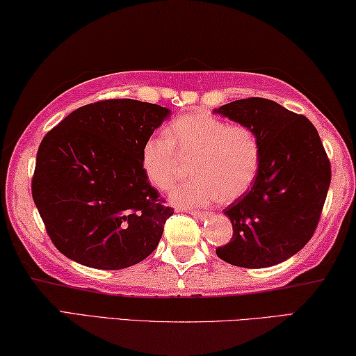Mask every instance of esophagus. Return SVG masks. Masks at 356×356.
<instances>
[{
    "mask_svg": "<svg viewBox=\"0 0 356 356\" xmlns=\"http://www.w3.org/2000/svg\"><path fill=\"white\" fill-rule=\"evenodd\" d=\"M189 214L195 219H208V217H211L209 211H189Z\"/></svg>",
    "mask_w": 356,
    "mask_h": 356,
    "instance_id": "1",
    "label": "esophagus"
}]
</instances>
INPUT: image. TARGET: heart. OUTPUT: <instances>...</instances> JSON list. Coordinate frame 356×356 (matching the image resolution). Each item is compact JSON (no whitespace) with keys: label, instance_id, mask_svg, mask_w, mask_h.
<instances>
[{"label":"heart","instance_id":"heart-1","mask_svg":"<svg viewBox=\"0 0 356 356\" xmlns=\"http://www.w3.org/2000/svg\"><path fill=\"white\" fill-rule=\"evenodd\" d=\"M165 136H152L140 153L143 175L159 191H168L192 164L189 179L170 194L181 208H198L216 200L241 197L258 177L263 148L247 124H229L211 114H188L173 120Z\"/></svg>","mask_w":356,"mask_h":356}]
</instances>
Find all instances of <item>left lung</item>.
<instances>
[{"mask_svg": "<svg viewBox=\"0 0 356 356\" xmlns=\"http://www.w3.org/2000/svg\"><path fill=\"white\" fill-rule=\"evenodd\" d=\"M214 112L250 127L263 148L250 191L223 211L233 238L217 257L247 269L283 263L314 234L332 181L319 133L305 115L266 98L236 99Z\"/></svg>", "mask_w": 356, "mask_h": 356, "instance_id": "8db88e82", "label": "left lung"}]
</instances>
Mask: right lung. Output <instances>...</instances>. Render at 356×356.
Wrapping results in <instances>:
<instances>
[{"mask_svg":"<svg viewBox=\"0 0 356 356\" xmlns=\"http://www.w3.org/2000/svg\"><path fill=\"white\" fill-rule=\"evenodd\" d=\"M170 117L120 98L73 111L43 137L33 198L56 248L93 269L118 270L158 247L173 214L143 175L142 147Z\"/></svg>","mask_w":356,"mask_h":356,"instance_id":"1","label":"right lung"}]
</instances>
